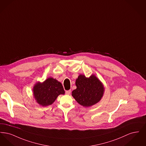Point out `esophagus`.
I'll return each instance as SVG.
<instances>
[{
	"label": "esophagus",
	"mask_w": 146,
	"mask_h": 146,
	"mask_svg": "<svg viewBox=\"0 0 146 146\" xmlns=\"http://www.w3.org/2000/svg\"><path fill=\"white\" fill-rule=\"evenodd\" d=\"M70 92H71V91L70 90L66 91V94L67 95H70Z\"/></svg>",
	"instance_id": "34e87169"
}]
</instances>
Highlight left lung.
<instances>
[{
    "label": "left lung",
    "mask_w": 146,
    "mask_h": 146,
    "mask_svg": "<svg viewBox=\"0 0 146 146\" xmlns=\"http://www.w3.org/2000/svg\"><path fill=\"white\" fill-rule=\"evenodd\" d=\"M76 89L72 92V96L79 104L89 107L100 101L104 92L103 83L94 74L89 78L80 74L76 80Z\"/></svg>",
    "instance_id": "left-lung-1"
}]
</instances>
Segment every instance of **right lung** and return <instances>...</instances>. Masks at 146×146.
Wrapping results in <instances>:
<instances>
[{"mask_svg": "<svg viewBox=\"0 0 146 146\" xmlns=\"http://www.w3.org/2000/svg\"><path fill=\"white\" fill-rule=\"evenodd\" d=\"M65 94L62 85L52 77L43 82H36L33 88V94L35 101L42 107L52 104L60 95Z\"/></svg>", "mask_w": 146, "mask_h": 146, "instance_id": "obj_1", "label": "right lung"}]
</instances>
